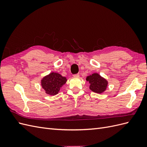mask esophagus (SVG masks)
<instances>
[{"mask_svg": "<svg viewBox=\"0 0 147 147\" xmlns=\"http://www.w3.org/2000/svg\"><path fill=\"white\" fill-rule=\"evenodd\" d=\"M79 76H80L79 74H77L74 75V77H79Z\"/></svg>", "mask_w": 147, "mask_h": 147, "instance_id": "1", "label": "esophagus"}]
</instances>
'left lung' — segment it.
Masks as SVG:
<instances>
[{
    "instance_id": "1",
    "label": "left lung",
    "mask_w": 147,
    "mask_h": 147,
    "mask_svg": "<svg viewBox=\"0 0 147 147\" xmlns=\"http://www.w3.org/2000/svg\"><path fill=\"white\" fill-rule=\"evenodd\" d=\"M86 80L90 84V90L99 94L104 92L108 86L107 80L97 73H94L89 75L86 77Z\"/></svg>"
}]
</instances>
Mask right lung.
Segmentation results:
<instances>
[{"label": "right lung", "mask_w": 147, "mask_h": 147, "mask_svg": "<svg viewBox=\"0 0 147 147\" xmlns=\"http://www.w3.org/2000/svg\"><path fill=\"white\" fill-rule=\"evenodd\" d=\"M67 79L56 72H51L41 80V85L46 94L55 96L58 93Z\"/></svg>", "instance_id": "obj_1"}]
</instances>
